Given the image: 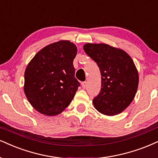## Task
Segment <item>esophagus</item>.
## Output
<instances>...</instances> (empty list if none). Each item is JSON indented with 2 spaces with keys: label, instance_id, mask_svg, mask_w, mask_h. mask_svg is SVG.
Masks as SVG:
<instances>
[{
  "label": "esophagus",
  "instance_id": "34e87169",
  "mask_svg": "<svg viewBox=\"0 0 158 158\" xmlns=\"http://www.w3.org/2000/svg\"><path fill=\"white\" fill-rule=\"evenodd\" d=\"M81 85H82V87L83 89H85V88H86L87 83L85 82H85H82V83H81Z\"/></svg>",
  "mask_w": 158,
  "mask_h": 158
}]
</instances>
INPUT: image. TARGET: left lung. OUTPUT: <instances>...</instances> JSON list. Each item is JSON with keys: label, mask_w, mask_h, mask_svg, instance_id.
Returning <instances> with one entry per match:
<instances>
[{"label": "left lung", "mask_w": 158, "mask_h": 158, "mask_svg": "<svg viewBox=\"0 0 158 158\" xmlns=\"http://www.w3.org/2000/svg\"><path fill=\"white\" fill-rule=\"evenodd\" d=\"M83 50L96 62L102 78L94 108L106 116L119 114L133 100L139 86V73L125 51L107 44L87 43Z\"/></svg>", "instance_id": "1"}]
</instances>
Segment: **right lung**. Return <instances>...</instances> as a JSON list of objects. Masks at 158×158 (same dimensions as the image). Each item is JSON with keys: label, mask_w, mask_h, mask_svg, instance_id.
Here are the masks:
<instances>
[{"label": "right lung", "mask_w": 158, "mask_h": 158, "mask_svg": "<svg viewBox=\"0 0 158 158\" xmlns=\"http://www.w3.org/2000/svg\"><path fill=\"white\" fill-rule=\"evenodd\" d=\"M77 52L75 44L61 40L44 47L28 63L24 92L38 112L56 116L72 102L80 86L73 66Z\"/></svg>", "instance_id": "1"}]
</instances>
